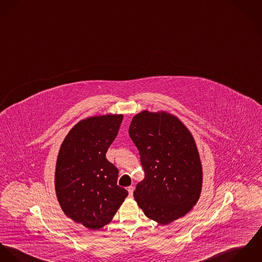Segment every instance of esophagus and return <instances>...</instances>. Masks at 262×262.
<instances>
[{"instance_id":"esophagus-1","label":"esophagus","mask_w":262,"mask_h":262,"mask_svg":"<svg viewBox=\"0 0 262 262\" xmlns=\"http://www.w3.org/2000/svg\"><path fill=\"white\" fill-rule=\"evenodd\" d=\"M134 190H135V188H134L133 186H129V187L127 188V191H128V195H129L130 197H133V194H134Z\"/></svg>"}]
</instances>
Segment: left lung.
<instances>
[{
	"mask_svg": "<svg viewBox=\"0 0 262 262\" xmlns=\"http://www.w3.org/2000/svg\"><path fill=\"white\" fill-rule=\"evenodd\" d=\"M128 134L145 171L134 197L145 216L167 225L186 215L198 202L203 181L189 129L173 115L144 111L134 117Z\"/></svg>",
	"mask_w": 262,
	"mask_h": 262,
	"instance_id": "obj_1",
	"label": "left lung"
}]
</instances>
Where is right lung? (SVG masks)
Here are the masks:
<instances>
[{
  "label": "right lung",
  "mask_w": 262,
  "mask_h": 262,
  "mask_svg": "<svg viewBox=\"0 0 262 262\" xmlns=\"http://www.w3.org/2000/svg\"><path fill=\"white\" fill-rule=\"evenodd\" d=\"M122 118L106 115L82 119L60 146L55 171L59 204L67 217L91 230L108 224L128 195L117 185V167L105 158Z\"/></svg>",
  "instance_id": "obj_1"
}]
</instances>
